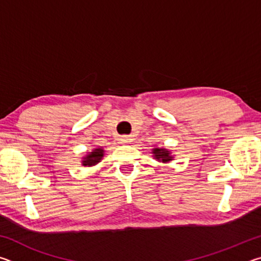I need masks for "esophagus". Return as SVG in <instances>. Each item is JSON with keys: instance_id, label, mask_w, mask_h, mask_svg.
I'll use <instances>...</instances> for the list:
<instances>
[{"instance_id": "34e87169", "label": "esophagus", "mask_w": 261, "mask_h": 261, "mask_svg": "<svg viewBox=\"0 0 261 261\" xmlns=\"http://www.w3.org/2000/svg\"><path fill=\"white\" fill-rule=\"evenodd\" d=\"M121 143L122 144H124V145H127V144H131V141H132V138L130 136H123V137H121Z\"/></svg>"}]
</instances>
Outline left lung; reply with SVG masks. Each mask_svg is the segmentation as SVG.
<instances>
[{
  "label": "left lung",
  "mask_w": 261,
  "mask_h": 261,
  "mask_svg": "<svg viewBox=\"0 0 261 261\" xmlns=\"http://www.w3.org/2000/svg\"><path fill=\"white\" fill-rule=\"evenodd\" d=\"M153 159L159 162L168 163L174 160V155H171V151L166 147H154L152 148Z\"/></svg>",
  "instance_id": "1"
}]
</instances>
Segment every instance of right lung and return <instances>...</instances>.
<instances>
[{
	"label": "right lung",
	"mask_w": 261,
	"mask_h": 261,
	"mask_svg": "<svg viewBox=\"0 0 261 261\" xmlns=\"http://www.w3.org/2000/svg\"><path fill=\"white\" fill-rule=\"evenodd\" d=\"M105 155L103 147H95L92 149V152H88L85 156L82 159V166L84 167H93L102 160Z\"/></svg>",
	"instance_id": "add662e5"
}]
</instances>
